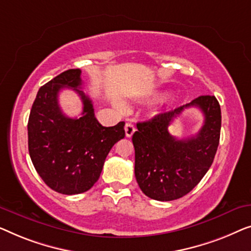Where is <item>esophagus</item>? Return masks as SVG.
Wrapping results in <instances>:
<instances>
[{
  "instance_id": "34e87169",
  "label": "esophagus",
  "mask_w": 251,
  "mask_h": 251,
  "mask_svg": "<svg viewBox=\"0 0 251 251\" xmlns=\"http://www.w3.org/2000/svg\"><path fill=\"white\" fill-rule=\"evenodd\" d=\"M134 132H135V127H134V125L132 124V123H126L125 125V134L127 137H130L134 134Z\"/></svg>"
}]
</instances>
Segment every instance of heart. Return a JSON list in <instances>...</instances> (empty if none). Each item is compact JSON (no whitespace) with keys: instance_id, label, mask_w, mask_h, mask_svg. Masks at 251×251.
<instances>
[{"instance_id":"b5f03b06","label":"heart","mask_w":251,"mask_h":251,"mask_svg":"<svg viewBox=\"0 0 251 251\" xmlns=\"http://www.w3.org/2000/svg\"><path fill=\"white\" fill-rule=\"evenodd\" d=\"M161 93H157V94H154V98H160L161 97Z\"/></svg>"}]
</instances>
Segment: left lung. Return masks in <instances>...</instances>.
I'll list each match as a JSON object with an SVG mask.
<instances>
[{
  "instance_id": "left-lung-1",
  "label": "left lung",
  "mask_w": 251,
  "mask_h": 251,
  "mask_svg": "<svg viewBox=\"0 0 251 251\" xmlns=\"http://www.w3.org/2000/svg\"><path fill=\"white\" fill-rule=\"evenodd\" d=\"M197 106L205 121L196 136L178 140L168 127L186 107ZM221 107L214 95H201L174 110L137 123L132 141L135 149V177L151 199L171 201L188 195L213 164L221 135Z\"/></svg>"
}]
</instances>
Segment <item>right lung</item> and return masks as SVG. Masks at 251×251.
Returning <instances> with one entry per match:
<instances>
[{
	"label": "right lung",
	"mask_w": 251,
	"mask_h": 251,
	"mask_svg": "<svg viewBox=\"0 0 251 251\" xmlns=\"http://www.w3.org/2000/svg\"><path fill=\"white\" fill-rule=\"evenodd\" d=\"M80 69L66 70L37 92L28 119V150L38 175L54 191L78 195L100 177L105 158L116 142L124 139V122L102 126L94 116L91 99L82 90ZM69 87L83 102L79 119L67 118L57 95Z\"/></svg>",
	"instance_id": "add662e5"
}]
</instances>
